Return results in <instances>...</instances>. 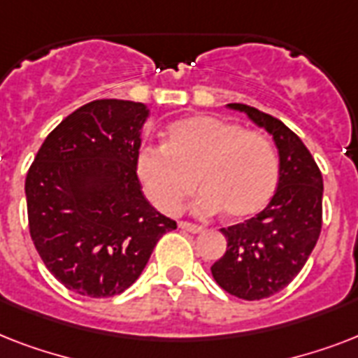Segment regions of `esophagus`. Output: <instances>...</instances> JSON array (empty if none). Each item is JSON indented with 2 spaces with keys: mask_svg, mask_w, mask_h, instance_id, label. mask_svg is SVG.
Listing matches in <instances>:
<instances>
[{
  "mask_svg": "<svg viewBox=\"0 0 358 358\" xmlns=\"http://www.w3.org/2000/svg\"><path fill=\"white\" fill-rule=\"evenodd\" d=\"M178 227L182 230H187V232H191V234H199V232H202V227H199V224H193V223H187V221H180Z\"/></svg>",
  "mask_w": 358,
  "mask_h": 358,
  "instance_id": "obj_1",
  "label": "esophagus"
}]
</instances>
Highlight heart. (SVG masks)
<instances>
[{"label":"heart","instance_id":"obj_1","mask_svg":"<svg viewBox=\"0 0 358 358\" xmlns=\"http://www.w3.org/2000/svg\"><path fill=\"white\" fill-rule=\"evenodd\" d=\"M163 148L137 154V176L162 212L176 213L185 196L202 187L195 210H223L230 221L249 219L271 201L278 184V159L264 135L239 124L193 115L169 124Z\"/></svg>","mask_w":358,"mask_h":358}]
</instances>
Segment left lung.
Segmentation results:
<instances>
[{"mask_svg":"<svg viewBox=\"0 0 358 358\" xmlns=\"http://www.w3.org/2000/svg\"><path fill=\"white\" fill-rule=\"evenodd\" d=\"M264 128L278 150V185L256 217L223 229L227 252L212 266L215 282L239 299H266L286 288L322 232L323 178L303 141L284 122L245 103H227Z\"/></svg>","mask_w":358,"mask_h":358,"instance_id":"8db88e82","label":"left lung"}]
</instances>
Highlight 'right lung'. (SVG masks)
I'll use <instances>...</instances> for the list:
<instances>
[{"mask_svg":"<svg viewBox=\"0 0 358 358\" xmlns=\"http://www.w3.org/2000/svg\"><path fill=\"white\" fill-rule=\"evenodd\" d=\"M148 111L115 98L81 106L48 135L27 173L31 239L50 273L76 294H122L157 239L176 229L137 178Z\"/></svg>","mask_w":358,"mask_h":358,"instance_id":"right-lung-1","label":"right lung"}]
</instances>
